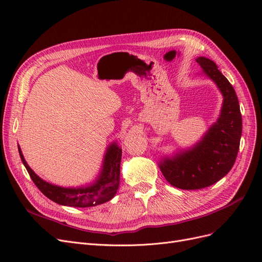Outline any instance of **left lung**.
<instances>
[{
  "label": "left lung",
  "instance_id": "8db88e82",
  "mask_svg": "<svg viewBox=\"0 0 262 262\" xmlns=\"http://www.w3.org/2000/svg\"><path fill=\"white\" fill-rule=\"evenodd\" d=\"M195 61L202 68V74L216 84L223 104L216 122L198 143L165 156L158 163L166 180L184 190L209 187L227 175L236 161L242 137V114L234 87L212 60L199 57Z\"/></svg>",
  "mask_w": 262,
  "mask_h": 262
}]
</instances>
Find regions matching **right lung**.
Wrapping results in <instances>:
<instances>
[{
  "mask_svg": "<svg viewBox=\"0 0 262 262\" xmlns=\"http://www.w3.org/2000/svg\"><path fill=\"white\" fill-rule=\"evenodd\" d=\"M21 162L37 188L53 202L75 208H89L102 204L112 200L117 193L120 182V162L122 149L117 142H113L107 147L104 162L97 178L92 184L81 187H60L47 182L37 176L26 163L18 145Z\"/></svg>",
  "mask_w": 262,
  "mask_h": 262,
  "instance_id": "add662e5",
  "label": "right lung"
}]
</instances>
